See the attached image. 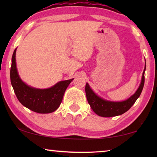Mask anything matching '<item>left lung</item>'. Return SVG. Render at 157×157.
<instances>
[{
    "instance_id": "obj_1",
    "label": "left lung",
    "mask_w": 157,
    "mask_h": 157,
    "mask_svg": "<svg viewBox=\"0 0 157 157\" xmlns=\"http://www.w3.org/2000/svg\"><path fill=\"white\" fill-rule=\"evenodd\" d=\"M146 65L143 71L142 80L139 89L136 92L127 100L123 102H110L105 100L95 95L91 89L90 88L88 83L85 86V92L89 104L94 112L98 116L102 117H113L121 115L128 111L132 105L134 104L138 98L140 96L144 86L145 82V71Z\"/></svg>"
}]
</instances>
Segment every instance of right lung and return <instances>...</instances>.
I'll use <instances>...</instances> for the list:
<instances>
[{"instance_id":"add662e5","label":"right lung","mask_w":157,"mask_h":157,"mask_svg":"<svg viewBox=\"0 0 157 157\" xmlns=\"http://www.w3.org/2000/svg\"><path fill=\"white\" fill-rule=\"evenodd\" d=\"M16 48L12 57L10 79L19 102L29 109L39 113H48L59 107L63 94L73 79L58 82L51 88L37 89L26 85L20 79L16 66Z\"/></svg>"}]
</instances>
